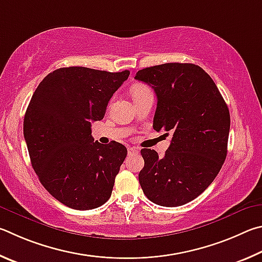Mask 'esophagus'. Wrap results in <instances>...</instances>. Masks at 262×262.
<instances>
[{"label":"esophagus","instance_id":"esophagus-1","mask_svg":"<svg viewBox=\"0 0 262 262\" xmlns=\"http://www.w3.org/2000/svg\"><path fill=\"white\" fill-rule=\"evenodd\" d=\"M138 152H139V148H137V147L128 148V154H135V153H138Z\"/></svg>","mask_w":262,"mask_h":262}]
</instances>
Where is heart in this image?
Returning <instances> with one entry per match:
<instances>
[{
  "label": "heart",
  "mask_w": 262,
  "mask_h": 262,
  "mask_svg": "<svg viewBox=\"0 0 262 262\" xmlns=\"http://www.w3.org/2000/svg\"><path fill=\"white\" fill-rule=\"evenodd\" d=\"M147 93H150V90L148 86H146L144 84H136L132 86V89H131V95H132V98H134V100L139 98V96L147 94Z\"/></svg>",
  "instance_id": "obj_1"
}]
</instances>
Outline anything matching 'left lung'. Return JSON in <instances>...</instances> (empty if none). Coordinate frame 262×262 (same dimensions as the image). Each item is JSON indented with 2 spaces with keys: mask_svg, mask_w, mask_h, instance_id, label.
<instances>
[{
  "mask_svg": "<svg viewBox=\"0 0 262 262\" xmlns=\"http://www.w3.org/2000/svg\"><path fill=\"white\" fill-rule=\"evenodd\" d=\"M136 79L158 96L153 128L171 134L162 158L143 148L139 183L152 203L185 205L200 195L227 158L230 114L212 78L192 63H166L139 70Z\"/></svg>",
  "mask_w": 262,
  "mask_h": 262,
  "instance_id": "8db88e82",
  "label": "left lung"
}]
</instances>
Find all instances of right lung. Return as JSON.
Returning <instances> with one entry per match:
<instances>
[{
	"label": "right lung",
	"instance_id": "1",
	"mask_svg": "<svg viewBox=\"0 0 262 262\" xmlns=\"http://www.w3.org/2000/svg\"><path fill=\"white\" fill-rule=\"evenodd\" d=\"M128 75L61 68L46 76L32 95L24 117L32 167L45 189L68 207L93 209L112 195L127 149L116 141L94 143L91 123L103 118Z\"/></svg>",
	"mask_w": 262,
	"mask_h": 262
}]
</instances>
